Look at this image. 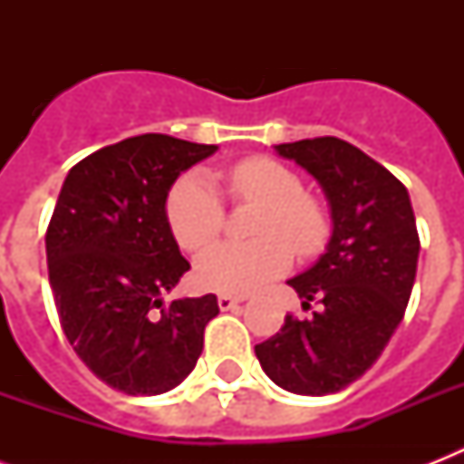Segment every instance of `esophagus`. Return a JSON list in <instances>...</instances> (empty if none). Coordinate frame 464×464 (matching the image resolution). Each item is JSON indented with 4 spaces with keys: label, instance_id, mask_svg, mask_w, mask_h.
I'll return each instance as SVG.
<instances>
[{
    "label": "esophagus",
    "instance_id": "1",
    "mask_svg": "<svg viewBox=\"0 0 464 464\" xmlns=\"http://www.w3.org/2000/svg\"><path fill=\"white\" fill-rule=\"evenodd\" d=\"M240 304H243V298L240 296H228V294H221V296H218V308L221 310H233L238 308Z\"/></svg>",
    "mask_w": 464,
    "mask_h": 464
}]
</instances>
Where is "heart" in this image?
I'll return each mask as SVG.
<instances>
[{
  "label": "heart",
  "instance_id": "heart-1",
  "mask_svg": "<svg viewBox=\"0 0 464 464\" xmlns=\"http://www.w3.org/2000/svg\"><path fill=\"white\" fill-rule=\"evenodd\" d=\"M236 202L260 204L253 243H218L195 260L199 286L218 294H250L282 276L294 254L315 255L330 236L323 204L310 197L301 175L267 156L238 160L226 173ZM166 217L178 246L202 250L224 228V202L217 188L199 173L182 175L168 192Z\"/></svg>",
  "mask_w": 464,
  "mask_h": 464
}]
</instances>
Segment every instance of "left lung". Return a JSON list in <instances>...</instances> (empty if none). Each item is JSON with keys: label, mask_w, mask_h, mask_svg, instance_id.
Listing matches in <instances>:
<instances>
[{"label": "left lung", "mask_w": 464, "mask_h": 464, "mask_svg": "<svg viewBox=\"0 0 464 464\" xmlns=\"http://www.w3.org/2000/svg\"><path fill=\"white\" fill-rule=\"evenodd\" d=\"M324 189L332 238L320 260L289 286L320 310L284 317L282 330L255 353L279 388L332 395L373 366L402 323L417 276L419 233L402 182L361 149L337 137L276 144Z\"/></svg>", "instance_id": "left-lung-1"}]
</instances>
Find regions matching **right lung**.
<instances>
[{"instance_id": "obj_1", "label": "right lung", "mask_w": 464, "mask_h": 464, "mask_svg": "<svg viewBox=\"0 0 464 464\" xmlns=\"http://www.w3.org/2000/svg\"><path fill=\"white\" fill-rule=\"evenodd\" d=\"M214 144L140 134L69 170L45 233L62 332L89 371L125 395L180 385L217 317L214 294L163 304L189 269L166 217L168 189Z\"/></svg>"}]
</instances>
